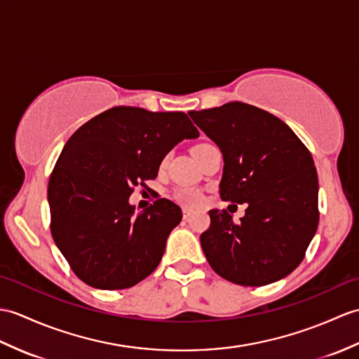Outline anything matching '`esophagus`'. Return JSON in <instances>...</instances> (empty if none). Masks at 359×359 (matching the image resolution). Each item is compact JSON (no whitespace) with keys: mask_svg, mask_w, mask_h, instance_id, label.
<instances>
[{"mask_svg":"<svg viewBox=\"0 0 359 359\" xmlns=\"http://www.w3.org/2000/svg\"><path fill=\"white\" fill-rule=\"evenodd\" d=\"M191 214H193V211L189 208H183V219H189Z\"/></svg>","mask_w":359,"mask_h":359,"instance_id":"obj_1","label":"esophagus"}]
</instances>
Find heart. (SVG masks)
<instances>
[{
  "label": "heart",
  "mask_w": 359,
  "mask_h": 359,
  "mask_svg": "<svg viewBox=\"0 0 359 359\" xmlns=\"http://www.w3.org/2000/svg\"><path fill=\"white\" fill-rule=\"evenodd\" d=\"M179 198L182 202H187V203H197L200 200V196L194 189H182L179 193Z\"/></svg>",
  "instance_id": "b5f03b06"
}]
</instances>
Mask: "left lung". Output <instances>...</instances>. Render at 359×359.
<instances>
[{
    "label": "left lung",
    "instance_id": "8db88e82",
    "mask_svg": "<svg viewBox=\"0 0 359 359\" xmlns=\"http://www.w3.org/2000/svg\"><path fill=\"white\" fill-rule=\"evenodd\" d=\"M220 148V197L246 203L234 223L226 210H211L200 243L224 280L264 286L302 263L318 228V176L309 149L277 116L245 102L189 111Z\"/></svg>",
    "mask_w": 359,
    "mask_h": 359
}]
</instances>
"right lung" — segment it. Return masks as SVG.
Returning <instances> with one entry per match:
<instances>
[{
    "mask_svg": "<svg viewBox=\"0 0 359 359\" xmlns=\"http://www.w3.org/2000/svg\"><path fill=\"white\" fill-rule=\"evenodd\" d=\"M198 131L182 111L113 107L73 133L48 180L52 236L88 286L119 290L159 266L166 238L182 220L171 200L136 214L130 196L156 179L163 157Z\"/></svg>",
    "mask_w": 359,
    "mask_h": 359,
    "instance_id": "right-lung-1",
    "label": "right lung"
}]
</instances>
